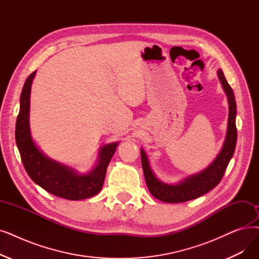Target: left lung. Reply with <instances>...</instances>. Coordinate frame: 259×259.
<instances>
[{"instance_id":"left-lung-1","label":"left lung","mask_w":259,"mask_h":259,"mask_svg":"<svg viewBox=\"0 0 259 259\" xmlns=\"http://www.w3.org/2000/svg\"><path fill=\"white\" fill-rule=\"evenodd\" d=\"M218 78L224 93L227 94L229 103V118L226 140L222 148L215 160L202 171L188 176L176 184H168L157 179L150 167L148 156L145 150L141 148V159L143 171L150 194L167 203H180L193 199H197L208 193L216 187L226 171L227 167L235 151L236 142H237V129H236V102L233 90L228 83L222 70L217 72Z\"/></svg>"}]
</instances>
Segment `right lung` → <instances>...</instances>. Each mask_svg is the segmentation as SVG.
I'll use <instances>...</instances> for the list:
<instances>
[{"label":"right lung","instance_id":"obj_1","mask_svg":"<svg viewBox=\"0 0 259 259\" xmlns=\"http://www.w3.org/2000/svg\"><path fill=\"white\" fill-rule=\"evenodd\" d=\"M35 75L36 71L27 77L22 89L16 123V142L22 163L32 181L54 196L74 201L91 198L103 188L108 165L118 142L104 145L99 149L96 165L85 174H79L74 168L44 154L32 140L29 127L30 90Z\"/></svg>","mask_w":259,"mask_h":259}]
</instances>
